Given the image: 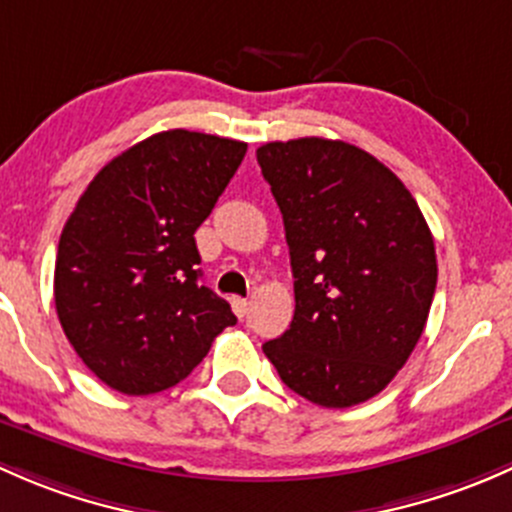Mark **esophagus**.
Instances as JSON below:
<instances>
[{"instance_id": "esophagus-1", "label": "esophagus", "mask_w": 512, "mask_h": 512, "mask_svg": "<svg viewBox=\"0 0 512 512\" xmlns=\"http://www.w3.org/2000/svg\"><path fill=\"white\" fill-rule=\"evenodd\" d=\"M231 308H234V313L239 315V318H246V315H249V300L234 298L231 300Z\"/></svg>"}]
</instances>
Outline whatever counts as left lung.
Segmentation results:
<instances>
[{
  "label": "left lung",
  "mask_w": 512,
  "mask_h": 512,
  "mask_svg": "<svg viewBox=\"0 0 512 512\" xmlns=\"http://www.w3.org/2000/svg\"><path fill=\"white\" fill-rule=\"evenodd\" d=\"M291 251V328L263 345L283 384L345 409L382 392L424 333L436 291L434 236L402 179L342 140L256 150Z\"/></svg>",
  "instance_id": "obj_1"
}]
</instances>
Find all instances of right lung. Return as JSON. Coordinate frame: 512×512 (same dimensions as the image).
Here are the masks:
<instances>
[{
    "label": "right lung",
    "mask_w": 512,
    "mask_h": 512,
    "mask_svg": "<svg viewBox=\"0 0 512 512\" xmlns=\"http://www.w3.org/2000/svg\"><path fill=\"white\" fill-rule=\"evenodd\" d=\"M244 155L239 140L157 133L110 160L63 226L56 313L83 365L115 392L175 387L236 323L199 281L194 231Z\"/></svg>",
    "instance_id": "add662e5"
}]
</instances>
